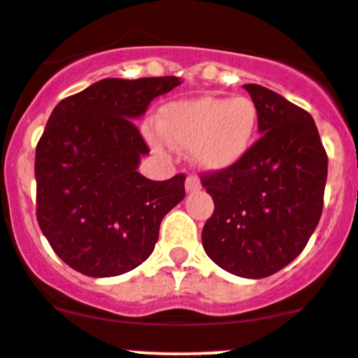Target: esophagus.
Returning a JSON list of instances; mask_svg holds the SVG:
<instances>
[{
	"label": "esophagus",
	"mask_w": 358,
	"mask_h": 358,
	"mask_svg": "<svg viewBox=\"0 0 358 358\" xmlns=\"http://www.w3.org/2000/svg\"><path fill=\"white\" fill-rule=\"evenodd\" d=\"M201 189V182L197 176H187V182H185V190L187 192H196V190Z\"/></svg>",
	"instance_id": "1"
}]
</instances>
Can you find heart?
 Listing matches in <instances>:
<instances>
[{
  "label": "heart",
  "instance_id": "heart-1",
  "mask_svg": "<svg viewBox=\"0 0 358 358\" xmlns=\"http://www.w3.org/2000/svg\"><path fill=\"white\" fill-rule=\"evenodd\" d=\"M259 112L245 96H201L169 103L159 113V131L148 129L152 147L190 148L192 162L203 171H225L241 162L255 141Z\"/></svg>",
  "mask_w": 358,
  "mask_h": 358
}]
</instances>
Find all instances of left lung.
Instances as JSON below:
<instances>
[{
	"label": "left lung",
	"mask_w": 358,
	"mask_h": 358,
	"mask_svg": "<svg viewBox=\"0 0 358 358\" xmlns=\"http://www.w3.org/2000/svg\"><path fill=\"white\" fill-rule=\"evenodd\" d=\"M243 87L262 136L231 169L201 176L215 203L201 239L222 269L259 280L292 262L317 229L327 154L306 110L257 83Z\"/></svg>",
	"instance_id": "8db88e82"
}]
</instances>
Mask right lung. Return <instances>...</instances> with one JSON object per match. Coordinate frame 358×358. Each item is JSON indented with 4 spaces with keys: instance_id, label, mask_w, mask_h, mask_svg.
Masks as SVG:
<instances>
[{
    "instance_id": "add662e5",
    "label": "right lung",
    "mask_w": 358,
    "mask_h": 358,
    "mask_svg": "<svg viewBox=\"0 0 358 358\" xmlns=\"http://www.w3.org/2000/svg\"><path fill=\"white\" fill-rule=\"evenodd\" d=\"M178 76L105 78L62 99L36 145V218L75 271L110 278L150 257L159 227L185 197V176L138 173L148 147L133 120Z\"/></svg>"
}]
</instances>
